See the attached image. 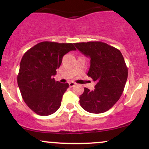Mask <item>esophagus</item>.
<instances>
[{"label":"esophagus","instance_id":"esophagus-1","mask_svg":"<svg viewBox=\"0 0 149 149\" xmlns=\"http://www.w3.org/2000/svg\"><path fill=\"white\" fill-rule=\"evenodd\" d=\"M69 84V86L71 87V88H72V87L75 86V85H76V83H75L74 82H70Z\"/></svg>","mask_w":149,"mask_h":149}]
</instances>
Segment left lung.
<instances>
[{
    "mask_svg": "<svg viewBox=\"0 0 149 149\" xmlns=\"http://www.w3.org/2000/svg\"><path fill=\"white\" fill-rule=\"evenodd\" d=\"M76 48L90 57L88 76L96 81L95 90L85 88L80 96L83 109L92 113L107 111L113 107L123 92L128 69L118 49L100 41L74 43Z\"/></svg>",
    "mask_w": 149,
    "mask_h": 149,
    "instance_id": "left-lung-1",
    "label": "left lung"
}]
</instances>
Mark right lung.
I'll use <instances>...</instances> for the list:
<instances>
[{"label":"right lung","mask_w":149,"mask_h":149,"mask_svg":"<svg viewBox=\"0 0 149 149\" xmlns=\"http://www.w3.org/2000/svg\"><path fill=\"white\" fill-rule=\"evenodd\" d=\"M76 49L73 43L43 41L27 50L22 57L18 86L25 103L38 115H51L60 107L69 83L56 81L53 76L64 54Z\"/></svg>","instance_id":"right-lung-1"}]
</instances>
